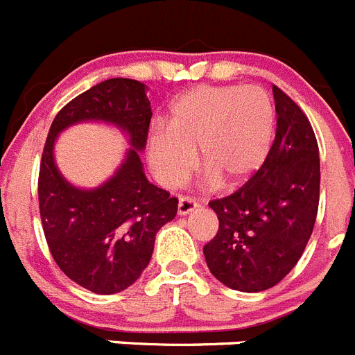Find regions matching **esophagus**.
Returning a JSON list of instances; mask_svg holds the SVG:
<instances>
[{
    "instance_id": "34e87169",
    "label": "esophagus",
    "mask_w": 355,
    "mask_h": 355,
    "mask_svg": "<svg viewBox=\"0 0 355 355\" xmlns=\"http://www.w3.org/2000/svg\"><path fill=\"white\" fill-rule=\"evenodd\" d=\"M197 208V200L192 197H181L180 205H178V213L180 215H188Z\"/></svg>"
}]
</instances>
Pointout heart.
<instances>
[{
  "instance_id": "heart-1",
  "label": "heart",
  "mask_w": 355,
  "mask_h": 355,
  "mask_svg": "<svg viewBox=\"0 0 355 355\" xmlns=\"http://www.w3.org/2000/svg\"><path fill=\"white\" fill-rule=\"evenodd\" d=\"M275 110L261 87H197L168 110L167 126L147 137V159L156 180L180 187L196 165L208 167L206 180L236 187L263 167L270 153Z\"/></svg>"
}]
</instances>
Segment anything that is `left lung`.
<instances>
[{
	"instance_id": "8db88e82",
	"label": "left lung",
	"mask_w": 355,
	"mask_h": 355,
	"mask_svg": "<svg viewBox=\"0 0 355 355\" xmlns=\"http://www.w3.org/2000/svg\"><path fill=\"white\" fill-rule=\"evenodd\" d=\"M277 128L263 167L236 192L209 202L216 236L205 245L208 268L231 290L263 291L290 274L313 233L320 156L302 110L274 85Z\"/></svg>"
}]
</instances>
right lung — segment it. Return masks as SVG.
I'll use <instances>...</instances> for the list:
<instances>
[{"label": "right lung", "mask_w": 355, "mask_h": 355, "mask_svg": "<svg viewBox=\"0 0 355 355\" xmlns=\"http://www.w3.org/2000/svg\"><path fill=\"white\" fill-rule=\"evenodd\" d=\"M153 117L147 87L112 78L74 97L49 128L39 174L44 234L60 270L99 295L126 290L149 265L156 233L178 213V199L149 183L140 162ZM81 121H103L128 137L116 174L96 189L74 187L54 162L58 135Z\"/></svg>", "instance_id": "1"}]
</instances>
